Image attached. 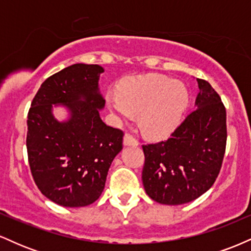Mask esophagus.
Here are the masks:
<instances>
[{"instance_id":"1","label":"esophagus","mask_w":251,"mask_h":251,"mask_svg":"<svg viewBox=\"0 0 251 251\" xmlns=\"http://www.w3.org/2000/svg\"><path fill=\"white\" fill-rule=\"evenodd\" d=\"M124 144L126 146H138V140L132 135L131 133H126L125 137H124Z\"/></svg>"}]
</instances>
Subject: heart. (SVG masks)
I'll use <instances>...</instances> for the list:
<instances>
[{
  "label": "heart",
  "mask_w": 251,
  "mask_h": 251,
  "mask_svg": "<svg viewBox=\"0 0 251 251\" xmlns=\"http://www.w3.org/2000/svg\"><path fill=\"white\" fill-rule=\"evenodd\" d=\"M108 107L118 119L129 120L139 114V126L151 138H163L179 125L189 103L184 83L168 76L149 74L132 77L106 94Z\"/></svg>",
  "instance_id": "obj_1"
}]
</instances>
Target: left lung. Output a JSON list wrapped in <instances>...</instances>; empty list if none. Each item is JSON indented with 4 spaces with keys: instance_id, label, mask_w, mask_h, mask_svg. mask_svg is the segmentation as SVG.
Wrapping results in <instances>:
<instances>
[{
    "instance_id": "8db88e82",
    "label": "left lung",
    "mask_w": 251,
    "mask_h": 251,
    "mask_svg": "<svg viewBox=\"0 0 251 251\" xmlns=\"http://www.w3.org/2000/svg\"><path fill=\"white\" fill-rule=\"evenodd\" d=\"M197 81V109L169 139L143 145L144 188L152 200L166 205L189 203L208 191L226 153V107L208 81Z\"/></svg>"
}]
</instances>
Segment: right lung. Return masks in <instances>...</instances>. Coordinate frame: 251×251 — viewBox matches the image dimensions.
Returning a JSON list of instances; mask_svg holds the SVG:
<instances>
[{
  "instance_id": "1",
  "label": "right lung",
  "mask_w": 251,
  "mask_h": 251,
  "mask_svg": "<svg viewBox=\"0 0 251 251\" xmlns=\"http://www.w3.org/2000/svg\"><path fill=\"white\" fill-rule=\"evenodd\" d=\"M99 65L75 63L45 80L28 112L27 152L31 176L48 200L79 208L100 197L114 157L122 151L124 132L102 122L105 106L98 80ZM51 103H63L71 118L59 123Z\"/></svg>"
}]
</instances>
